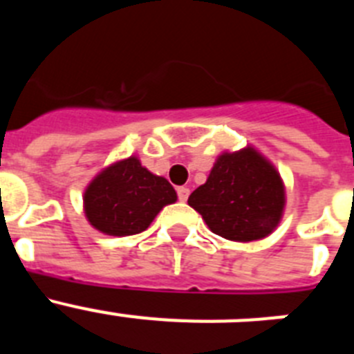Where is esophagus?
Segmentation results:
<instances>
[{
  "mask_svg": "<svg viewBox=\"0 0 354 354\" xmlns=\"http://www.w3.org/2000/svg\"><path fill=\"white\" fill-rule=\"evenodd\" d=\"M177 196H179L180 202H186L187 196H189V189H187L186 186H180L177 187Z\"/></svg>",
  "mask_w": 354,
  "mask_h": 354,
  "instance_id": "34e87169",
  "label": "esophagus"
}]
</instances>
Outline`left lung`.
Returning a JSON list of instances; mask_svg holds the SVG:
<instances>
[{"mask_svg": "<svg viewBox=\"0 0 354 354\" xmlns=\"http://www.w3.org/2000/svg\"><path fill=\"white\" fill-rule=\"evenodd\" d=\"M283 202L278 171L250 147L220 156L207 183L187 198L212 232L241 243L273 232L282 218Z\"/></svg>", "mask_w": 354, "mask_h": 354, "instance_id": "obj_1", "label": "left lung"}]
</instances>
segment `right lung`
Listing matches in <instances>:
<instances>
[{
  "label": "right lung",
  "instance_id": "right-lung-1",
  "mask_svg": "<svg viewBox=\"0 0 354 354\" xmlns=\"http://www.w3.org/2000/svg\"><path fill=\"white\" fill-rule=\"evenodd\" d=\"M175 200L177 193L167 179L129 158L106 168L90 183L84 192V212L90 223L108 236H134Z\"/></svg>",
  "mask_w": 354,
  "mask_h": 354
}]
</instances>
